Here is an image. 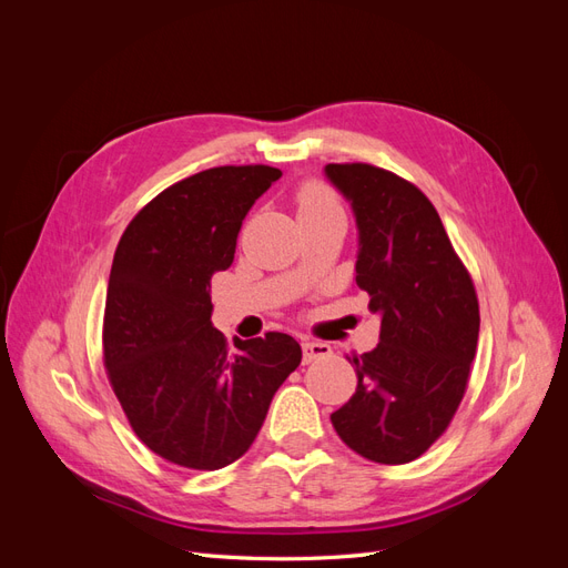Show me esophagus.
I'll return each mask as SVG.
<instances>
[{"mask_svg":"<svg viewBox=\"0 0 568 568\" xmlns=\"http://www.w3.org/2000/svg\"><path fill=\"white\" fill-rule=\"evenodd\" d=\"M329 355H332L329 343H317V341L303 343V363H315V359H324Z\"/></svg>","mask_w":568,"mask_h":568,"instance_id":"34e87169","label":"esophagus"}]
</instances>
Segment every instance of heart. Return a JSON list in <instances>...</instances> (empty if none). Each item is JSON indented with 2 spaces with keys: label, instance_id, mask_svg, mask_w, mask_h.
<instances>
[{
  "label": "heart",
  "instance_id": "b5f03b06",
  "mask_svg": "<svg viewBox=\"0 0 568 568\" xmlns=\"http://www.w3.org/2000/svg\"><path fill=\"white\" fill-rule=\"evenodd\" d=\"M296 205H298V217L320 215V213H341V203L334 196L332 189L320 182L305 184L296 196Z\"/></svg>",
  "mask_w": 568,
  "mask_h": 568
}]
</instances>
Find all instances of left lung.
<instances>
[{"label": "left lung", "mask_w": 568, "mask_h": 568, "mask_svg": "<svg viewBox=\"0 0 568 568\" xmlns=\"http://www.w3.org/2000/svg\"><path fill=\"white\" fill-rule=\"evenodd\" d=\"M353 205L355 282L382 317L376 348L353 355L357 388L332 424L351 450L379 464L424 455L467 393L478 343V298L434 203L369 163H329Z\"/></svg>", "instance_id": "1"}]
</instances>
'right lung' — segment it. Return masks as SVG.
Here are the masks:
<instances>
[{
	"mask_svg": "<svg viewBox=\"0 0 568 568\" xmlns=\"http://www.w3.org/2000/svg\"><path fill=\"white\" fill-rule=\"evenodd\" d=\"M280 178L270 165L203 170L151 199L118 242L104 367L136 438L178 467L215 471L242 457L301 365L288 334L230 348L211 322L213 274L232 265L246 213Z\"/></svg>",
	"mask_w": 568,
	"mask_h": 568,
	"instance_id": "1",
	"label": "right lung"
}]
</instances>
